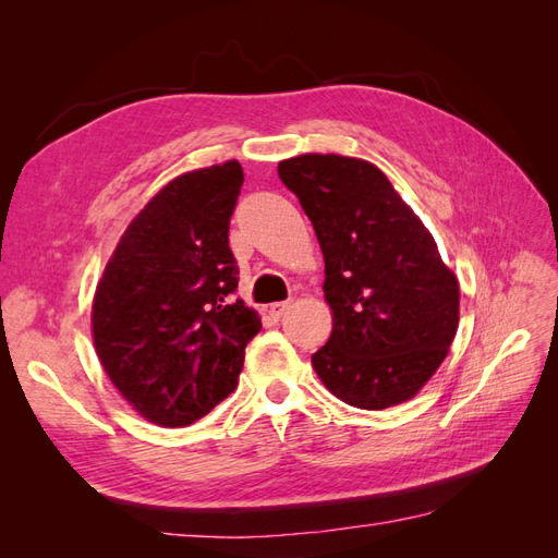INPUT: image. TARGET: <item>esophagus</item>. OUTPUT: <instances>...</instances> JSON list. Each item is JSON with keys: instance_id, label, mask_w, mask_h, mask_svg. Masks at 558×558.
Segmentation results:
<instances>
[{"instance_id": "obj_1", "label": "esophagus", "mask_w": 558, "mask_h": 558, "mask_svg": "<svg viewBox=\"0 0 558 558\" xmlns=\"http://www.w3.org/2000/svg\"><path fill=\"white\" fill-rule=\"evenodd\" d=\"M289 307H291L289 302H272V305H269V316H272V318H281Z\"/></svg>"}]
</instances>
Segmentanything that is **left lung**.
<instances>
[{"label": "left lung", "mask_w": 558, "mask_h": 558, "mask_svg": "<svg viewBox=\"0 0 558 558\" xmlns=\"http://www.w3.org/2000/svg\"><path fill=\"white\" fill-rule=\"evenodd\" d=\"M324 251L330 340L312 365L361 410L418 393L459 328V279L426 226L367 160L305 154L279 162Z\"/></svg>", "instance_id": "obj_1"}]
</instances>
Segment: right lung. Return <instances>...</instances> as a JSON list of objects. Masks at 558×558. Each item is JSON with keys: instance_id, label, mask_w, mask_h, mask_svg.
<instances>
[{"instance_id": "1", "label": "right lung", "mask_w": 558, "mask_h": 558, "mask_svg": "<svg viewBox=\"0 0 558 558\" xmlns=\"http://www.w3.org/2000/svg\"><path fill=\"white\" fill-rule=\"evenodd\" d=\"M244 183L228 160L170 181L128 226L93 300L95 351L144 418L179 428L226 400L260 332L234 300L228 230Z\"/></svg>"}]
</instances>
